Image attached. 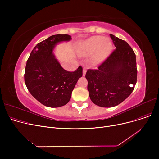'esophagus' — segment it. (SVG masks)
I'll return each mask as SVG.
<instances>
[{
	"label": "esophagus",
	"instance_id": "obj_1",
	"mask_svg": "<svg viewBox=\"0 0 159 159\" xmlns=\"http://www.w3.org/2000/svg\"><path fill=\"white\" fill-rule=\"evenodd\" d=\"M86 71H87L86 68H83V70H82V75H83V76H85L86 73Z\"/></svg>",
	"mask_w": 159,
	"mask_h": 159
}]
</instances>
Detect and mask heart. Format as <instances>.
Returning a JSON list of instances; mask_svg holds the SVG:
<instances>
[{"instance_id": "b5f03b06", "label": "heart", "mask_w": 159, "mask_h": 159, "mask_svg": "<svg viewBox=\"0 0 159 159\" xmlns=\"http://www.w3.org/2000/svg\"><path fill=\"white\" fill-rule=\"evenodd\" d=\"M113 48V43L108 37L93 36L81 41L77 47V53L80 57L92 55L90 62L94 66L101 65L110 55Z\"/></svg>"}]
</instances>
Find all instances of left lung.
<instances>
[{
  "mask_svg": "<svg viewBox=\"0 0 159 159\" xmlns=\"http://www.w3.org/2000/svg\"><path fill=\"white\" fill-rule=\"evenodd\" d=\"M116 49L97 70L86 74L91 101L104 107L117 106L132 93L137 83L136 55L130 46L110 34Z\"/></svg>",
  "mask_w": 159,
  "mask_h": 159,
  "instance_id": "1",
  "label": "left lung"
}]
</instances>
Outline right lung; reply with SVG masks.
I'll list each match as a JSON object with an SVG mask.
<instances>
[{"mask_svg":"<svg viewBox=\"0 0 159 159\" xmlns=\"http://www.w3.org/2000/svg\"><path fill=\"white\" fill-rule=\"evenodd\" d=\"M71 39L69 35L49 37L35 46L27 61L25 84L31 95L46 106L58 107L66 105L82 76L81 66L73 72L66 71L53 53L57 44Z\"/></svg>","mask_w":159,"mask_h":159,"instance_id":"1","label":"right lung"}]
</instances>
